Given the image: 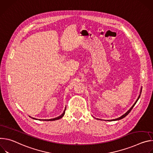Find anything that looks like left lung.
<instances>
[{"label": "left lung", "instance_id": "left-lung-1", "mask_svg": "<svg viewBox=\"0 0 153 153\" xmlns=\"http://www.w3.org/2000/svg\"><path fill=\"white\" fill-rule=\"evenodd\" d=\"M142 88H141V89H140V94H139V97H138V98H137V99L136 100V101H135V103L133 104V105L130 108V109L126 112H125L123 115H122L121 117H118V118H115V119H113V120H107V121H117V120H121V119H122V118H123L124 117H125L129 112H130V111L132 110V109L134 108V106H135V105L136 104V103H137V101H138V100L139 99V98H140V94H141V92H142Z\"/></svg>", "mask_w": 153, "mask_h": 153}]
</instances>
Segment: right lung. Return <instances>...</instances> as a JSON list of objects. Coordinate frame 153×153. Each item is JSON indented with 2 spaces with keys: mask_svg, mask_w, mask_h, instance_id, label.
<instances>
[{
  "mask_svg": "<svg viewBox=\"0 0 153 153\" xmlns=\"http://www.w3.org/2000/svg\"><path fill=\"white\" fill-rule=\"evenodd\" d=\"M65 109H66V107L65 108V109L64 110V112H63V113L61 115H59V116H58V117H56V118H51V119H39V120H43V121H54V120H59V119H60V118H61L64 115V114H65ZM32 118V117H31ZM33 119H35V120H38V119H36V118H32Z\"/></svg>",
  "mask_w": 153,
  "mask_h": 153,
  "instance_id": "obj_1",
  "label": "right lung"
}]
</instances>
